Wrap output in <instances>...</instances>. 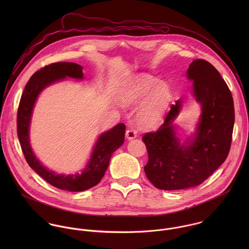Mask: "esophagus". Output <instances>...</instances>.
I'll return each mask as SVG.
<instances>
[{
  "instance_id": "34e87169",
  "label": "esophagus",
  "mask_w": 249,
  "mask_h": 249,
  "mask_svg": "<svg viewBox=\"0 0 249 249\" xmlns=\"http://www.w3.org/2000/svg\"><path fill=\"white\" fill-rule=\"evenodd\" d=\"M125 136H126V139L127 140H132V139H135L137 137V131L134 130V129H128L125 133Z\"/></svg>"
}]
</instances>
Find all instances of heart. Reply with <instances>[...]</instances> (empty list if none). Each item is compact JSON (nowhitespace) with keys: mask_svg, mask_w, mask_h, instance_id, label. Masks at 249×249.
Returning <instances> with one entry per match:
<instances>
[{"mask_svg":"<svg viewBox=\"0 0 249 249\" xmlns=\"http://www.w3.org/2000/svg\"><path fill=\"white\" fill-rule=\"evenodd\" d=\"M169 87L148 75H135L121 87L119 101L126 107H138L137 123L144 129L159 127L171 104Z\"/></svg>","mask_w":249,"mask_h":249,"instance_id":"obj_1","label":"heart"}]
</instances>
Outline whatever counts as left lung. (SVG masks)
I'll return each instance as SVG.
<instances>
[{"label":"left lung","mask_w":249,"mask_h":249,"mask_svg":"<svg viewBox=\"0 0 249 249\" xmlns=\"http://www.w3.org/2000/svg\"><path fill=\"white\" fill-rule=\"evenodd\" d=\"M193 82L192 97L200 106L195 131L183 141L176 124L182 100L171 107L165 123L142 136L148 153L146 178L160 190H184L198 186L225 161L235 122L231 92L220 73L204 59L194 60L186 72Z\"/></svg>","instance_id":"1"}]
</instances>
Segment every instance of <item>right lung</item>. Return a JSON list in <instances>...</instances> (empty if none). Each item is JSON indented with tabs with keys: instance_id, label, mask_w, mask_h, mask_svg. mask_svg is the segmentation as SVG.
Here are the masks:
<instances>
[{
	"instance_id": "1",
	"label": "right lung",
	"mask_w": 249,
	"mask_h": 249,
	"mask_svg": "<svg viewBox=\"0 0 249 249\" xmlns=\"http://www.w3.org/2000/svg\"><path fill=\"white\" fill-rule=\"evenodd\" d=\"M83 67L76 63L58 62L44 67L33 74L27 83L17 114V133L29 166L51 185L69 192H82L96 186L105 176L110 158L124 141L125 125L118 124L102 133L95 142L85 167L74 174H58L45 167L36 157L31 145L30 127L32 116L39 95L47 87L67 77L83 80Z\"/></svg>"
}]
</instances>
